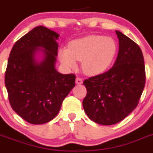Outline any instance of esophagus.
<instances>
[{
    "label": "esophagus",
    "instance_id": "34e87169",
    "mask_svg": "<svg viewBox=\"0 0 153 153\" xmlns=\"http://www.w3.org/2000/svg\"><path fill=\"white\" fill-rule=\"evenodd\" d=\"M76 83L77 85L82 84V83H83V80H82V79H80V78L76 77Z\"/></svg>",
    "mask_w": 153,
    "mask_h": 153
}]
</instances>
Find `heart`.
Listing matches in <instances>:
<instances>
[{
    "instance_id": "b5f03b06",
    "label": "heart",
    "mask_w": 153,
    "mask_h": 153,
    "mask_svg": "<svg viewBox=\"0 0 153 153\" xmlns=\"http://www.w3.org/2000/svg\"><path fill=\"white\" fill-rule=\"evenodd\" d=\"M117 50V44L113 39L90 35L71 41L68 48H60L58 56L66 68H74L76 61H82L83 72L87 75L96 76L107 70L114 59Z\"/></svg>"
}]
</instances>
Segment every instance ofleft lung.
<instances>
[{
	"label": "left lung",
	"instance_id": "8db88e82",
	"mask_svg": "<svg viewBox=\"0 0 153 153\" xmlns=\"http://www.w3.org/2000/svg\"><path fill=\"white\" fill-rule=\"evenodd\" d=\"M116 33L119 52L113 67L83 81L87 90L83 101L85 113L101 125L116 124L132 113L139 103L146 83L140 47L120 31Z\"/></svg>",
	"mask_w": 153,
	"mask_h": 153
}]
</instances>
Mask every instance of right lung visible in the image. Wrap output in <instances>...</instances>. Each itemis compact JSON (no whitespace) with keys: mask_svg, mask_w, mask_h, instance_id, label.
Here are the masks:
<instances>
[{"mask_svg":"<svg viewBox=\"0 0 153 153\" xmlns=\"http://www.w3.org/2000/svg\"><path fill=\"white\" fill-rule=\"evenodd\" d=\"M59 36L45 27H36L10 51L5 73L8 98L12 109L29 123L52 120L75 86V75L62 74L55 67Z\"/></svg>","mask_w":153,"mask_h":153,"instance_id":"add662e5","label":"right lung"}]
</instances>
